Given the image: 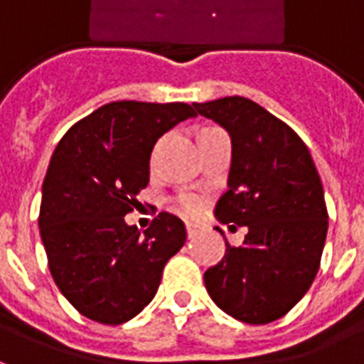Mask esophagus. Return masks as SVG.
I'll use <instances>...</instances> for the list:
<instances>
[{
	"label": "esophagus",
	"instance_id": "esophagus-1",
	"mask_svg": "<svg viewBox=\"0 0 364 364\" xmlns=\"http://www.w3.org/2000/svg\"><path fill=\"white\" fill-rule=\"evenodd\" d=\"M203 230V226L200 224H195V222H187V236L189 237H195Z\"/></svg>",
	"mask_w": 364,
	"mask_h": 364
}]
</instances>
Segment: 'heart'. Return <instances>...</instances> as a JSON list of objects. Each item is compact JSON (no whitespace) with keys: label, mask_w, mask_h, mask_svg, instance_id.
<instances>
[{"label":"heart","mask_w":364,"mask_h":364,"mask_svg":"<svg viewBox=\"0 0 364 364\" xmlns=\"http://www.w3.org/2000/svg\"><path fill=\"white\" fill-rule=\"evenodd\" d=\"M173 205L175 208H177L181 214H185V216H197V214L205 208V200L198 197V195L185 193V195L175 197Z\"/></svg>","instance_id":"b5f03b06"}]
</instances>
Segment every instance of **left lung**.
I'll return each mask as SVG.
<instances>
[{
    "instance_id": "left-lung-1",
    "label": "left lung",
    "mask_w": 364,
    "mask_h": 364,
    "mask_svg": "<svg viewBox=\"0 0 364 364\" xmlns=\"http://www.w3.org/2000/svg\"><path fill=\"white\" fill-rule=\"evenodd\" d=\"M193 107L232 138L228 191L214 214L232 230V222L247 228L244 244L226 242L222 261L206 271V290L244 323L279 320L320 269L328 208L318 169L300 136L252 99L234 95Z\"/></svg>"
}]
</instances>
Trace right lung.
Instances as JSON below:
<instances>
[{"label":"right lung","instance_id":"add662e5","mask_svg":"<svg viewBox=\"0 0 364 364\" xmlns=\"http://www.w3.org/2000/svg\"><path fill=\"white\" fill-rule=\"evenodd\" d=\"M191 117L197 112L187 103L114 101L75 122L52 154L38 228L52 279L85 318L132 320L185 244L173 214L159 213L144 234L124 216L150 181L154 144Z\"/></svg>","mask_w":364,"mask_h":364}]
</instances>
